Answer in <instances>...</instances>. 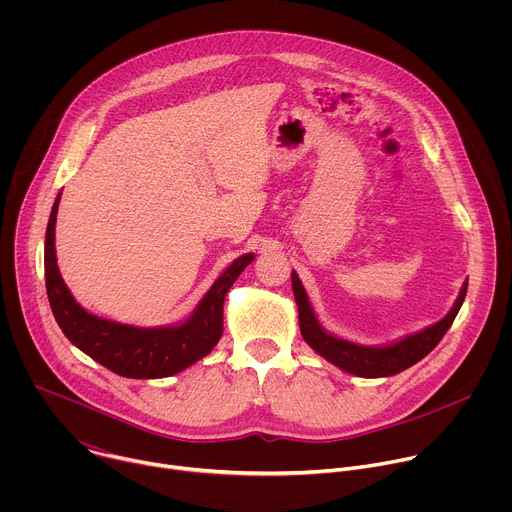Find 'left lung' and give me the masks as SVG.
I'll use <instances>...</instances> for the list:
<instances>
[{
	"label": "left lung",
	"mask_w": 512,
	"mask_h": 512,
	"mask_svg": "<svg viewBox=\"0 0 512 512\" xmlns=\"http://www.w3.org/2000/svg\"><path fill=\"white\" fill-rule=\"evenodd\" d=\"M291 289H294V296H296V304H298V312H300V330H302L304 340L320 356H324L328 362L336 364L338 369H342L350 375H356V377L379 379V377H393V375L413 367L415 362H419L423 356H427L437 344H440V340L444 338V334L448 332V328L452 326L454 318L458 316V312L464 304L468 283L464 281V285L460 289V296H458L456 304L452 306V310L446 314V318L427 326L421 332L409 334V336H405L393 344H385V346H362V344H354V342L342 340V338L326 332L314 314L310 298H308L306 289L296 271H291Z\"/></svg>",
	"instance_id": "obj_1"
}]
</instances>
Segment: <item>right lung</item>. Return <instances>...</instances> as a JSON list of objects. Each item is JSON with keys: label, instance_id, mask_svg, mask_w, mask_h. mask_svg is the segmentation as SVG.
<instances>
[{"label": "right lung", "instance_id": "right-lung-1", "mask_svg": "<svg viewBox=\"0 0 512 512\" xmlns=\"http://www.w3.org/2000/svg\"><path fill=\"white\" fill-rule=\"evenodd\" d=\"M60 194L54 200L44 241L46 294L64 336L105 369L127 379L172 377L206 356L223 336L225 296L253 253L235 259L204 294L188 320L160 328H137L87 312L66 287L54 249V229Z\"/></svg>", "mask_w": 512, "mask_h": 512}]
</instances>
